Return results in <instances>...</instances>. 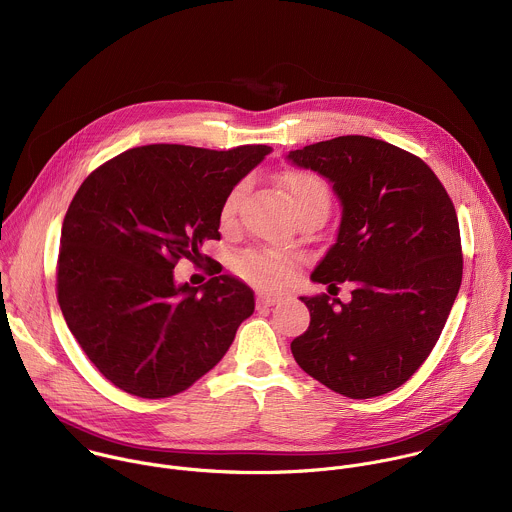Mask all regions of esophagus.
Here are the masks:
<instances>
[{
	"label": "esophagus",
	"instance_id": "1",
	"mask_svg": "<svg viewBox=\"0 0 512 512\" xmlns=\"http://www.w3.org/2000/svg\"><path fill=\"white\" fill-rule=\"evenodd\" d=\"M278 302H280V296H276V294H258V298H256L258 308H270Z\"/></svg>",
	"mask_w": 512,
	"mask_h": 512
}]
</instances>
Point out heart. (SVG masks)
<instances>
[{"instance_id":"heart-1","label":"heart","mask_w":512,"mask_h":512,"mask_svg":"<svg viewBox=\"0 0 512 512\" xmlns=\"http://www.w3.org/2000/svg\"><path fill=\"white\" fill-rule=\"evenodd\" d=\"M278 184L288 196L298 220L300 218H326L332 206V190L328 182L312 171L304 169H288L280 172ZM246 184H236L224 198L220 208V220L224 226L234 224L238 216V208L244 196ZM234 268L240 276H244L248 282L256 286H280L290 270H292V258L276 252H262V250H246L234 260Z\"/></svg>"}]
</instances>
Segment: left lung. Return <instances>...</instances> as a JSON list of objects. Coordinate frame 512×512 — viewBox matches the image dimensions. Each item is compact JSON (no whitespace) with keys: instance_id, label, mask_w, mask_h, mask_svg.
Masks as SVG:
<instances>
[{"instance_id":"1","label":"left lung","mask_w":512,"mask_h":512,"mask_svg":"<svg viewBox=\"0 0 512 512\" xmlns=\"http://www.w3.org/2000/svg\"><path fill=\"white\" fill-rule=\"evenodd\" d=\"M288 159L326 176L343 206L338 240L312 280L332 296L353 284L347 304L300 298L310 326L290 345L294 359L351 399L393 391L429 357L461 288L453 200L419 157L371 137H336Z\"/></svg>"}]
</instances>
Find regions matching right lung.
<instances>
[{
    "instance_id": "1",
    "label": "right lung",
    "mask_w": 512,
    "mask_h": 512,
    "mask_svg": "<svg viewBox=\"0 0 512 512\" xmlns=\"http://www.w3.org/2000/svg\"><path fill=\"white\" fill-rule=\"evenodd\" d=\"M268 153L266 145L137 147L75 192L61 228L57 302L115 387L143 399L188 389L252 316L244 282L216 272L202 288L176 286L172 270L180 258H202L204 240H220L226 194Z\"/></svg>"
}]
</instances>
